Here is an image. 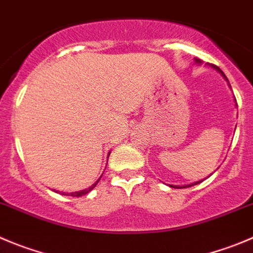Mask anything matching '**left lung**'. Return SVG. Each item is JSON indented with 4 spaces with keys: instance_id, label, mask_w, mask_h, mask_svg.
Returning a JSON list of instances; mask_svg holds the SVG:
<instances>
[{
    "instance_id": "obj_1",
    "label": "left lung",
    "mask_w": 253,
    "mask_h": 253,
    "mask_svg": "<svg viewBox=\"0 0 253 253\" xmlns=\"http://www.w3.org/2000/svg\"><path fill=\"white\" fill-rule=\"evenodd\" d=\"M195 62L196 63H200V65H201L202 63V61L201 60H198V58H195ZM211 67L212 68H214V70L217 71V72H219L221 73V76L223 77V79L226 80V81H227V84H228V80H227V77L225 76V73L222 72V71L219 70L218 67H216V66H213V65H211ZM228 87H230L231 88V84H228ZM235 102H236V98H235ZM236 106H237V103H236ZM200 182H202V181H197V182H195V183H190V185H185V186H176V185H169V187H173V188H186V187H191V186H193V185H197V183H200Z\"/></svg>"
}]
</instances>
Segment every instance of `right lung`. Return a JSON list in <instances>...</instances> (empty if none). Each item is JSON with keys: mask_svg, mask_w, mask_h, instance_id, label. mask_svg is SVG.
Returning <instances> with one entry per match:
<instances>
[{"mask_svg": "<svg viewBox=\"0 0 253 253\" xmlns=\"http://www.w3.org/2000/svg\"><path fill=\"white\" fill-rule=\"evenodd\" d=\"M110 153L111 152H108V156H110ZM108 156H107V157H108ZM101 177H102V176H101ZM101 177H100V178H98L97 181H96V182L93 183V185L89 186L88 188H86V190H82V191H77V192H72V193H70V196H73V197H80V196H84V195H86V193H88L89 191H92L94 187H96V185H97V183H98V181L101 180Z\"/></svg>", "mask_w": 253, "mask_h": 253, "instance_id": "1", "label": "right lung"}]
</instances>
